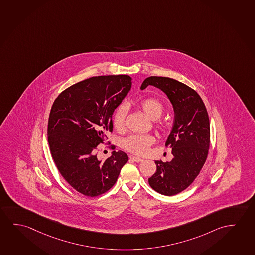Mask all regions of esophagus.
Here are the masks:
<instances>
[{
  "mask_svg": "<svg viewBox=\"0 0 255 255\" xmlns=\"http://www.w3.org/2000/svg\"><path fill=\"white\" fill-rule=\"evenodd\" d=\"M130 159H132L133 161L136 162V163H140V162L142 161L143 159L141 158H137V157H135V156H133V155H130L129 156Z\"/></svg>",
  "mask_w": 255,
  "mask_h": 255,
  "instance_id": "1",
  "label": "esophagus"
}]
</instances>
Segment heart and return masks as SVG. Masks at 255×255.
Listing matches in <instances>:
<instances>
[{
	"instance_id": "obj_1",
	"label": "heart",
	"mask_w": 255,
	"mask_h": 255,
	"mask_svg": "<svg viewBox=\"0 0 255 255\" xmlns=\"http://www.w3.org/2000/svg\"><path fill=\"white\" fill-rule=\"evenodd\" d=\"M139 106L150 119L157 120L161 117L164 113L165 106L159 99L156 97H147L142 99L139 103ZM128 114L127 105L122 104L114 110L112 122L114 128L116 130H122L125 126V120ZM159 128H164L165 126L159 122L158 124ZM154 142V138L150 134H132L128 137L126 138L123 141V147L126 150L131 153L136 155L145 154L150 146Z\"/></svg>"
}]
</instances>
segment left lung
<instances>
[{"mask_svg": "<svg viewBox=\"0 0 255 255\" xmlns=\"http://www.w3.org/2000/svg\"><path fill=\"white\" fill-rule=\"evenodd\" d=\"M152 85L166 94L173 105V128L166 141L174 156L170 162L156 160L150 186L160 194L174 196L193 182L206 162L210 146V122L202 98L194 89L168 77L150 76L141 89Z\"/></svg>", "mask_w": 255, "mask_h": 255, "instance_id": "left-lung-1", "label": "left lung"}]
</instances>
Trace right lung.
<instances>
[{
  "label": "right lung",
  "instance_id": "obj_1",
  "mask_svg": "<svg viewBox=\"0 0 255 255\" xmlns=\"http://www.w3.org/2000/svg\"><path fill=\"white\" fill-rule=\"evenodd\" d=\"M131 85L128 75L95 76L65 89L53 103L47 132L50 153L61 175L84 196L108 191L128 160L125 152L114 150L101 161L97 150L113 132L114 110Z\"/></svg>",
  "mask_w": 255,
  "mask_h": 255
}]
</instances>
